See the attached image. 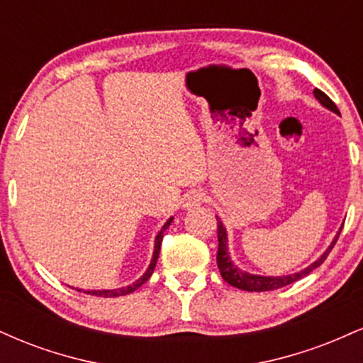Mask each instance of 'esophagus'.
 <instances>
[{
  "mask_svg": "<svg viewBox=\"0 0 363 363\" xmlns=\"http://www.w3.org/2000/svg\"><path fill=\"white\" fill-rule=\"evenodd\" d=\"M205 198L206 196L201 189H193L184 196V199H182V206H184L186 210H193V208H198L201 205V203L205 201Z\"/></svg>",
  "mask_w": 363,
  "mask_h": 363,
  "instance_id": "34e87169",
  "label": "esophagus"
}]
</instances>
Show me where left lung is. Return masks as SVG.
<instances>
[{"instance_id": "obj_1", "label": "left lung", "mask_w": 363, "mask_h": 363, "mask_svg": "<svg viewBox=\"0 0 363 363\" xmlns=\"http://www.w3.org/2000/svg\"><path fill=\"white\" fill-rule=\"evenodd\" d=\"M314 95L324 107H328V109H331L333 112H338L336 104L333 102L331 99L324 94V91H320L319 89H314ZM216 227H218L216 228V234H218V252H216V264H218L220 274H222V278L228 283V285L235 286V289H240V290H247V291L277 290V289H281V286L290 285V283H295L303 277H307V274H309L311 272H314L318 266L323 264L324 259H326L328 254L331 252V249L335 247L336 240H338V237H340V234L336 235V239L333 240L331 245H329L328 251L324 252L318 261L312 262V264L307 266L306 269H302V272H298L295 274H286V277H257V274H249L245 272H240L234 262L230 261V256H228V252H227V232H225L223 223L220 222L218 216H216Z\"/></svg>"}]
</instances>
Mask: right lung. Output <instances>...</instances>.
Returning <instances> with one entry per match:
<instances>
[{
	"mask_svg": "<svg viewBox=\"0 0 363 363\" xmlns=\"http://www.w3.org/2000/svg\"><path fill=\"white\" fill-rule=\"evenodd\" d=\"M170 222H172V218L167 220V223L164 225V228L160 230V234L157 235L155 239V251H153V259L152 262H150L147 273L143 274V277L140 278V280H136L133 285L129 286H123V289H116V290H83V294H89V295H95V297H119V295H128L131 294V291H135L136 289H140L141 285H143L145 281L148 280L150 277H152L153 269H155V264H157V259H158V252H160V245H162V239H164V232L167 230V227L170 225ZM78 291H82L80 289H77Z\"/></svg>",
	"mask_w": 363,
	"mask_h": 363,
	"instance_id": "add662e5",
	"label": "right lung"
}]
</instances>
